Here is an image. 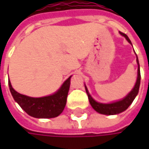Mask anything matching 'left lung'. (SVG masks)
I'll return each instance as SVG.
<instances>
[{
  "label": "left lung",
  "instance_id": "1",
  "mask_svg": "<svg viewBox=\"0 0 149 149\" xmlns=\"http://www.w3.org/2000/svg\"><path fill=\"white\" fill-rule=\"evenodd\" d=\"M121 36H123L125 37V39L129 41V43L132 45L129 38L127 36V35H125L124 33L122 32H119ZM137 56V55H136ZM137 63H138V78H137V81L135 84L134 89L130 91V93L128 94V95L123 98V100L117 101V102H113L111 104H102V103H99V102H96L92 97L91 95H89V91L85 86V90H86V93L88 95V98H89V103L92 106V108L95 109V111L102 113V114H106V115H113V114H118L119 113H122L124 110H126L129 105L133 103V101L135 99V97L137 96L138 93H139V86H140V79H141V75H140V69H139V59H138V56H137Z\"/></svg>",
  "mask_w": 149,
  "mask_h": 149
}]
</instances>
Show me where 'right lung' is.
Instances as JSON below:
<instances>
[{
    "label": "right lung",
    "mask_w": 149,
    "mask_h": 149,
    "mask_svg": "<svg viewBox=\"0 0 149 149\" xmlns=\"http://www.w3.org/2000/svg\"><path fill=\"white\" fill-rule=\"evenodd\" d=\"M70 77H69L60 89L54 95L41 98H32L19 94L11 86L8 80L9 88L15 102L21 109L32 117L37 118H50L59 116L63 112L66 104L67 95L70 85Z\"/></svg>",
    "instance_id": "add662e5"
}]
</instances>
